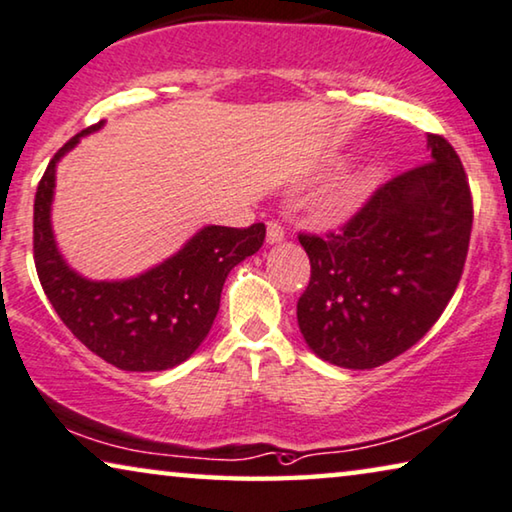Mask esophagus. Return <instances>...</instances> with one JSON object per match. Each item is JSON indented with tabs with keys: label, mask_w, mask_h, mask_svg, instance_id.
I'll return each instance as SVG.
<instances>
[{
	"label": "esophagus",
	"mask_w": 512,
	"mask_h": 512,
	"mask_svg": "<svg viewBox=\"0 0 512 512\" xmlns=\"http://www.w3.org/2000/svg\"><path fill=\"white\" fill-rule=\"evenodd\" d=\"M282 239H285V227L278 220H269L266 223V243H280Z\"/></svg>",
	"instance_id": "1"
}]
</instances>
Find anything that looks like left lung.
<instances>
[{"mask_svg": "<svg viewBox=\"0 0 512 512\" xmlns=\"http://www.w3.org/2000/svg\"><path fill=\"white\" fill-rule=\"evenodd\" d=\"M427 149L430 163L386 181L340 232L299 234L310 257L299 329L338 368L372 370L414 347L462 278L469 181L446 137L430 133Z\"/></svg>", "mask_w": 512, "mask_h": 512, "instance_id": "left-lung-1", "label": "left lung"}]
</instances>
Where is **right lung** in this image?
I'll return each mask as SVG.
<instances>
[{
    "label": "right lung",
    "mask_w": 512,
    "mask_h": 512,
    "mask_svg": "<svg viewBox=\"0 0 512 512\" xmlns=\"http://www.w3.org/2000/svg\"><path fill=\"white\" fill-rule=\"evenodd\" d=\"M71 137L48 163L34 200V262L41 287L61 322L82 345L114 368L158 372L190 358L211 331L225 278L262 248L266 227L209 225L177 255L128 280H89L61 257L50 225L55 172L80 137Z\"/></svg>",
    "instance_id": "obj_1"
}]
</instances>
